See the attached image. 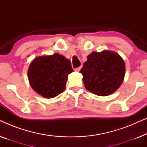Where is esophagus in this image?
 <instances>
[{"label":"esophagus","instance_id":"esophagus-1","mask_svg":"<svg viewBox=\"0 0 147 147\" xmlns=\"http://www.w3.org/2000/svg\"><path fill=\"white\" fill-rule=\"evenodd\" d=\"M80 69H81V67H79L76 68V69H75V71L78 72V71H80Z\"/></svg>","mask_w":147,"mask_h":147}]
</instances>
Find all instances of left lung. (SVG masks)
Listing matches in <instances>:
<instances>
[{
  "mask_svg": "<svg viewBox=\"0 0 147 147\" xmlns=\"http://www.w3.org/2000/svg\"><path fill=\"white\" fill-rule=\"evenodd\" d=\"M80 73L84 86L96 95L106 96L117 90L124 81L125 63L119 54L104 50L88 56Z\"/></svg>",
  "mask_w": 147,
  "mask_h": 147,
  "instance_id": "left-lung-1",
  "label": "left lung"
}]
</instances>
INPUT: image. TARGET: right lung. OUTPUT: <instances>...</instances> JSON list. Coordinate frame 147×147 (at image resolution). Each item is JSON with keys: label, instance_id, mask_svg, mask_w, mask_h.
<instances>
[{"label": "right lung", "instance_id": "1", "mask_svg": "<svg viewBox=\"0 0 147 147\" xmlns=\"http://www.w3.org/2000/svg\"><path fill=\"white\" fill-rule=\"evenodd\" d=\"M73 71L69 60L57 53L35 57L27 75L34 91L45 98H53L65 90L67 76Z\"/></svg>", "mask_w": 147, "mask_h": 147}]
</instances>
